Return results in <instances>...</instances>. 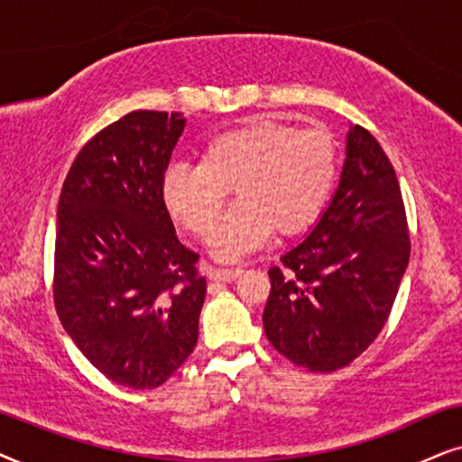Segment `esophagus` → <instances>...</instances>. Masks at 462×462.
<instances>
[{
    "label": "esophagus",
    "mask_w": 462,
    "mask_h": 462,
    "mask_svg": "<svg viewBox=\"0 0 462 462\" xmlns=\"http://www.w3.org/2000/svg\"><path fill=\"white\" fill-rule=\"evenodd\" d=\"M241 274H243V268H217V266L208 268V279L217 281V282L235 281Z\"/></svg>",
    "instance_id": "obj_1"
}]
</instances>
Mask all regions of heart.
Wrapping results in <instances>:
<instances>
[{
    "label": "heart",
    "mask_w": 462,
    "mask_h": 462,
    "mask_svg": "<svg viewBox=\"0 0 462 462\" xmlns=\"http://www.w3.org/2000/svg\"><path fill=\"white\" fill-rule=\"evenodd\" d=\"M336 177L337 145L329 131L254 120L208 139L199 167L171 164L160 194L171 217L205 238L235 189L239 202L208 245L221 260H236L273 230L289 236L312 224L328 205Z\"/></svg>",
    "instance_id": "heart-1"
}]
</instances>
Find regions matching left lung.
Listing matches in <instances>:
<instances>
[{
	"mask_svg": "<svg viewBox=\"0 0 462 462\" xmlns=\"http://www.w3.org/2000/svg\"><path fill=\"white\" fill-rule=\"evenodd\" d=\"M410 249L395 169L376 137L356 125L346 134L342 180L328 211L268 270L270 344L310 372L348 365L383 331Z\"/></svg>",
	"mask_w": 462,
	"mask_h": 462,
	"instance_id": "obj_1",
	"label": "left lung"
}]
</instances>
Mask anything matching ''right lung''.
I'll list each match as a JSON object with an SVG mask.
<instances>
[{"label":"right lung","instance_id":"right-lung-1","mask_svg":"<svg viewBox=\"0 0 462 462\" xmlns=\"http://www.w3.org/2000/svg\"><path fill=\"white\" fill-rule=\"evenodd\" d=\"M183 126L180 112L122 116L79 150L59 199L54 309L86 359L131 389L167 383L199 340L200 255L160 194Z\"/></svg>","mask_w":462,"mask_h":462}]
</instances>
